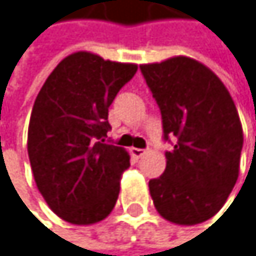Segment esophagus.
<instances>
[{
  "instance_id": "1",
  "label": "esophagus",
  "mask_w": 256,
  "mask_h": 256,
  "mask_svg": "<svg viewBox=\"0 0 256 256\" xmlns=\"http://www.w3.org/2000/svg\"><path fill=\"white\" fill-rule=\"evenodd\" d=\"M130 153L135 156V158H141V156H144L146 154V150L144 148H130Z\"/></svg>"
}]
</instances>
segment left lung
<instances>
[{"label":"left lung","mask_w":256,"mask_h":256,"mask_svg":"<svg viewBox=\"0 0 256 256\" xmlns=\"http://www.w3.org/2000/svg\"><path fill=\"white\" fill-rule=\"evenodd\" d=\"M140 68L159 106L164 140L176 136L166 152V172L148 182L154 208L176 224L206 222L238 179L243 129L234 100L223 82L191 58Z\"/></svg>","instance_id":"left-lung-1"}]
</instances>
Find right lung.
Instances as JSON below:
<instances>
[{"mask_svg":"<svg viewBox=\"0 0 256 256\" xmlns=\"http://www.w3.org/2000/svg\"><path fill=\"white\" fill-rule=\"evenodd\" d=\"M138 66L77 51L45 80L34 100L27 150L34 182L54 214L72 224L106 218L130 166L124 148L106 141L109 106Z\"/></svg>","mask_w":256,"mask_h":256,"instance_id":"obj_1","label":"right lung"}]
</instances>
